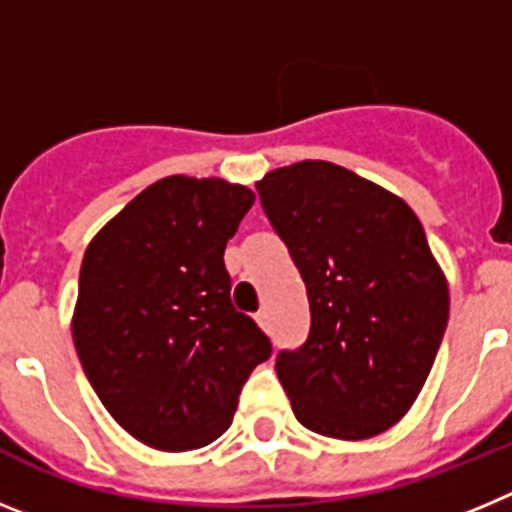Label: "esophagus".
Returning a JSON list of instances; mask_svg holds the SVG:
<instances>
[{
	"label": "esophagus",
	"instance_id": "esophagus-1",
	"mask_svg": "<svg viewBox=\"0 0 512 512\" xmlns=\"http://www.w3.org/2000/svg\"><path fill=\"white\" fill-rule=\"evenodd\" d=\"M256 323L264 330H269V315H266V312H259V315H256Z\"/></svg>",
	"mask_w": 512,
	"mask_h": 512
}]
</instances>
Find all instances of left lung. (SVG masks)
I'll return each instance as SVG.
<instances>
[{"label":"left lung","mask_w":512,"mask_h":512,"mask_svg":"<svg viewBox=\"0 0 512 512\" xmlns=\"http://www.w3.org/2000/svg\"><path fill=\"white\" fill-rule=\"evenodd\" d=\"M310 300V336L277 356L305 428L341 441L384 433L413 408L449 323L443 277L418 215L330 161L256 182Z\"/></svg>","instance_id":"left-lung-1"}]
</instances>
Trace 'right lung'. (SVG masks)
<instances>
[{
  "label": "right lung",
  "instance_id": "1",
  "mask_svg": "<svg viewBox=\"0 0 512 512\" xmlns=\"http://www.w3.org/2000/svg\"><path fill=\"white\" fill-rule=\"evenodd\" d=\"M256 194L225 179L166 176L84 251L74 346L94 392L133 438L202 449L233 423L269 338L230 302L223 253Z\"/></svg>",
  "mask_w": 512,
  "mask_h": 512
}]
</instances>
